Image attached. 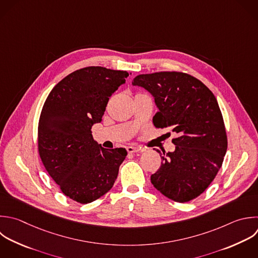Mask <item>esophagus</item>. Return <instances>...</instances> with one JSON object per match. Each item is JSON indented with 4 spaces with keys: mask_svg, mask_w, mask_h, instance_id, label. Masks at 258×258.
<instances>
[{
    "mask_svg": "<svg viewBox=\"0 0 258 258\" xmlns=\"http://www.w3.org/2000/svg\"><path fill=\"white\" fill-rule=\"evenodd\" d=\"M126 150H127L129 153H135V152L140 151V148L134 147V146H127V147H126Z\"/></svg>",
    "mask_w": 258,
    "mask_h": 258,
    "instance_id": "1",
    "label": "esophagus"
}]
</instances>
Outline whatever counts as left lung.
<instances>
[{
  "instance_id": "obj_1",
  "label": "left lung",
  "mask_w": 258,
  "mask_h": 258,
  "mask_svg": "<svg viewBox=\"0 0 258 258\" xmlns=\"http://www.w3.org/2000/svg\"><path fill=\"white\" fill-rule=\"evenodd\" d=\"M132 85L154 98L158 108L154 126L177 134L172 139L174 151H163L159 169L150 176L153 186L174 202L196 199L217 175L227 150L224 120L214 94L198 79L178 72L139 75Z\"/></svg>"
}]
</instances>
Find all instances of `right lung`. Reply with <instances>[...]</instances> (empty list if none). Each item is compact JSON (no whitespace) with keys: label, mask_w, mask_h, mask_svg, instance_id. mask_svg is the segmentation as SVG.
<instances>
[{"label":"right lung","mask_w":258,"mask_h":258,"mask_svg":"<svg viewBox=\"0 0 258 258\" xmlns=\"http://www.w3.org/2000/svg\"><path fill=\"white\" fill-rule=\"evenodd\" d=\"M129 73L88 67L61 80L48 95L38 124L42 163L70 199L88 204L109 191L124 161L125 148L105 149L92 135L109 101Z\"/></svg>","instance_id":"obj_1"}]
</instances>
